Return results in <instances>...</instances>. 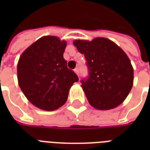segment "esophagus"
Instances as JSON below:
<instances>
[{"label":"esophagus","instance_id":"obj_1","mask_svg":"<svg viewBox=\"0 0 150 150\" xmlns=\"http://www.w3.org/2000/svg\"><path fill=\"white\" fill-rule=\"evenodd\" d=\"M74 71L75 72V74L79 76V68H75V70H74Z\"/></svg>","mask_w":150,"mask_h":150}]
</instances>
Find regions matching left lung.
I'll list each match as a JSON object with an SVG mask.
<instances>
[{"label":"left lung","mask_w":150,"mask_h":150,"mask_svg":"<svg viewBox=\"0 0 150 150\" xmlns=\"http://www.w3.org/2000/svg\"><path fill=\"white\" fill-rule=\"evenodd\" d=\"M73 44L86 59L89 75L81 82L89 104L107 110L122 103L134 80L132 65L125 52L103 37L91 41L76 40Z\"/></svg>","instance_id":"obj_1"}]
</instances>
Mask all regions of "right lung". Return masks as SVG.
<instances>
[{"mask_svg": "<svg viewBox=\"0 0 150 150\" xmlns=\"http://www.w3.org/2000/svg\"><path fill=\"white\" fill-rule=\"evenodd\" d=\"M66 46V41L57 36H43L25 50L18 62L20 89L29 102L43 110L62 107L73 83L79 81L64 59Z\"/></svg>", "mask_w": 150, "mask_h": 150, "instance_id": "1", "label": "right lung"}]
</instances>
